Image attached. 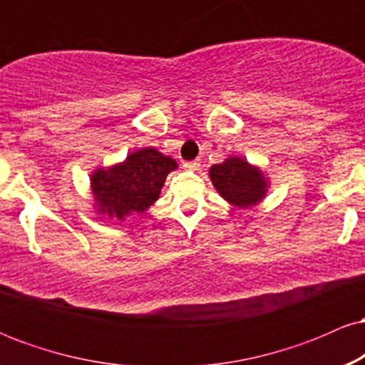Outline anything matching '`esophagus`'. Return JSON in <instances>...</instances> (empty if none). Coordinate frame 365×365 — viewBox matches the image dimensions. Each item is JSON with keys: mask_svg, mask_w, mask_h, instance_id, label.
I'll list each match as a JSON object with an SVG mask.
<instances>
[{"mask_svg": "<svg viewBox=\"0 0 365 365\" xmlns=\"http://www.w3.org/2000/svg\"><path fill=\"white\" fill-rule=\"evenodd\" d=\"M183 168L195 171V170L200 168V163L199 161H187V163H183Z\"/></svg>", "mask_w": 365, "mask_h": 365, "instance_id": "obj_1", "label": "esophagus"}]
</instances>
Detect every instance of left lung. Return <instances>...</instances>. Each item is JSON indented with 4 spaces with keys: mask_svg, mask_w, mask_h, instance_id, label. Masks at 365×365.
Segmentation results:
<instances>
[{
    "mask_svg": "<svg viewBox=\"0 0 365 365\" xmlns=\"http://www.w3.org/2000/svg\"><path fill=\"white\" fill-rule=\"evenodd\" d=\"M209 178L217 194L238 209L257 206L271 188L266 171L242 156H228L225 161L212 165Z\"/></svg>",
    "mask_w": 365,
    "mask_h": 365,
    "instance_id": "left-lung-1",
    "label": "left lung"
}]
</instances>
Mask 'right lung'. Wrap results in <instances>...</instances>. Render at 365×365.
Masks as SVG:
<instances>
[{"label":"right lung","mask_w":365,"mask_h":365,"mask_svg":"<svg viewBox=\"0 0 365 365\" xmlns=\"http://www.w3.org/2000/svg\"><path fill=\"white\" fill-rule=\"evenodd\" d=\"M178 168L173 158L154 148L130 153L123 161L91 171L92 207L108 220L125 221L148 211L159 199L166 177Z\"/></svg>","instance_id":"1"}]
</instances>
